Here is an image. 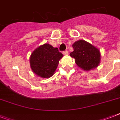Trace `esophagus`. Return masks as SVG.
<instances>
[{
	"mask_svg": "<svg viewBox=\"0 0 120 120\" xmlns=\"http://www.w3.org/2000/svg\"><path fill=\"white\" fill-rule=\"evenodd\" d=\"M63 54L64 55H68V51H64V52H63Z\"/></svg>",
	"mask_w": 120,
	"mask_h": 120,
	"instance_id": "esophagus-1",
	"label": "esophagus"
}]
</instances>
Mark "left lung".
I'll list each match as a JSON object with an SVG mask.
<instances>
[{
    "instance_id": "8db88e82",
    "label": "left lung",
    "mask_w": 120,
    "mask_h": 120,
    "mask_svg": "<svg viewBox=\"0 0 120 120\" xmlns=\"http://www.w3.org/2000/svg\"><path fill=\"white\" fill-rule=\"evenodd\" d=\"M73 51L70 53L75 58L77 66L85 71L95 69L101 60L100 52L97 47L84 40L76 41L72 45Z\"/></svg>"
}]
</instances>
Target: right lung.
<instances>
[{
	"mask_svg": "<svg viewBox=\"0 0 120 120\" xmlns=\"http://www.w3.org/2000/svg\"><path fill=\"white\" fill-rule=\"evenodd\" d=\"M63 56L57 48L45 43L37 47L32 53L30 56L31 69L38 77L49 79L54 74L59 60Z\"/></svg>",
	"mask_w": 120,
	"mask_h": 120,
	"instance_id": "1",
	"label": "right lung"
}]
</instances>
